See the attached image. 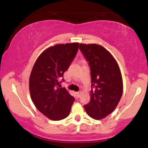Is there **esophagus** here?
Listing matches in <instances>:
<instances>
[{"instance_id":"esophagus-1","label":"esophagus","mask_w":148,"mask_h":148,"mask_svg":"<svg viewBox=\"0 0 148 148\" xmlns=\"http://www.w3.org/2000/svg\"><path fill=\"white\" fill-rule=\"evenodd\" d=\"M81 92H76V96H77L78 98H79L81 97Z\"/></svg>"}]
</instances>
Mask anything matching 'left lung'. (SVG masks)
Wrapping results in <instances>:
<instances>
[{"label":"left lung","mask_w":148,"mask_h":148,"mask_svg":"<svg viewBox=\"0 0 148 148\" xmlns=\"http://www.w3.org/2000/svg\"><path fill=\"white\" fill-rule=\"evenodd\" d=\"M79 49L89 62L91 70L90 101L84 106L90 117L96 120L111 114L123 94V79L116 60L106 48L97 44H79Z\"/></svg>","instance_id":"1"}]
</instances>
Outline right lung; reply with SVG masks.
Here are the masks:
<instances>
[{"label":"right lung","mask_w":148,"mask_h":148,"mask_svg":"<svg viewBox=\"0 0 148 148\" xmlns=\"http://www.w3.org/2000/svg\"><path fill=\"white\" fill-rule=\"evenodd\" d=\"M78 49L79 42L51 46L42 51L33 66L29 81L32 100L39 112L52 121L68 116L74 101L66 89L57 85Z\"/></svg>","instance_id":"add662e5"}]
</instances>
